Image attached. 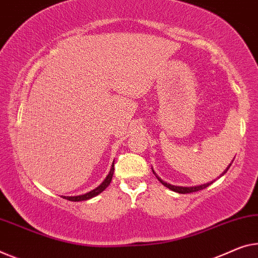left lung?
I'll list each match as a JSON object with an SVG mask.
<instances>
[{
	"label": "left lung",
	"instance_id": "1",
	"mask_svg": "<svg viewBox=\"0 0 258 258\" xmlns=\"http://www.w3.org/2000/svg\"><path fill=\"white\" fill-rule=\"evenodd\" d=\"M234 160V159H233ZM233 160H232V162H233ZM232 162L231 164L228 165V167L226 168L223 173L220 174V176H223L224 174L227 172L228 170V168L231 167V165H232ZM152 172L154 173V170L152 169ZM154 175H156V177L158 180H159L162 184L165 185L166 188H168V189H170V190H173V191H175V192H179V194H189V192H195V191H198V190H202V189H204V188H207V187H209L210 184L211 183H213V181H211V182H209V183H204V184H201V185H192V187H179V185H173V184H170V183H167V182H165V181H162L159 176L157 175L156 173H154ZM219 176V177H220Z\"/></svg>",
	"mask_w": 258,
	"mask_h": 258
}]
</instances>
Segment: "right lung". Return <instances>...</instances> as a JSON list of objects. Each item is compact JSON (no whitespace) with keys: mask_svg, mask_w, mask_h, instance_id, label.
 I'll return each instance as SVG.
<instances>
[{"mask_svg":"<svg viewBox=\"0 0 258 258\" xmlns=\"http://www.w3.org/2000/svg\"><path fill=\"white\" fill-rule=\"evenodd\" d=\"M113 174H114V161H113V165L112 167H110V170L108 173V175L106 176V179L102 181V183L100 185H98L96 189L91 190V191L84 194V195H78V196H62L63 198H66V200L71 201V202H81V201H86V200H90V198L92 197H96L99 194L104 191V190L108 187L110 181L113 179Z\"/></svg>","mask_w":258,"mask_h":258,"instance_id":"1","label":"right lung"}]
</instances>
